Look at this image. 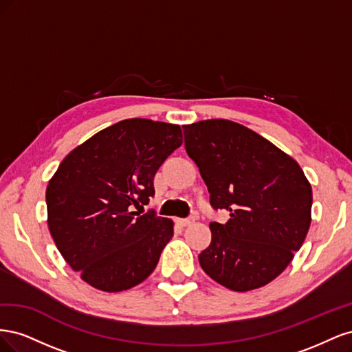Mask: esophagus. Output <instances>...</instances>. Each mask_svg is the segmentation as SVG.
<instances>
[{"label":"esophagus","instance_id":"esophagus-1","mask_svg":"<svg viewBox=\"0 0 352 352\" xmlns=\"http://www.w3.org/2000/svg\"><path fill=\"white\" fill-rule=\"evenodd\" d=\"M176 223L180 228H185V226H189L190 223H192V220H190V219H176Z\"/></svg>","mask_w":352,"mask_h":352}]
</instances>
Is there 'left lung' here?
<instances>
[{
	"mask_svg": "<svg viewBox=\"0 0 352 352\" xmlns=\"http://www.w3.org/2000/svg\"><path fill=\"white\" fill-rule=\"evenodd\" d=\"M185 148L210 192L211 242L198 255L202 270L228 289L270 283L301 248L311 223L313 192L292 157L239 123L211 119L185 124Z\"/></svg>",
	"mask_w": 352,
	"mask_h": 352,
	"instance_id": "8db88e82",
	"label": "left lung"
}]
</instances>
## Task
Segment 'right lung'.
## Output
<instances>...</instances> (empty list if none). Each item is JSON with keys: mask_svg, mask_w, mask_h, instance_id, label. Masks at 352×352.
<instances>
[{"mask_svg": "<svg viewBox=\"0 0 352 352\" xmlns=\"http://www.w3.org/2000/svg\"><path fill=\"white\" fill-rule=\"evenodd\" d=\"M182 145L179 124L127 119L67 154L47 186L48 228L60 254L95 289L122 292L150 276L173 236L154 211V176Z\"/></svg>", "mask_w": 352, "mask_h": 352, "instance_id": "add662e5", "label": "right lung"}]
</instances>
